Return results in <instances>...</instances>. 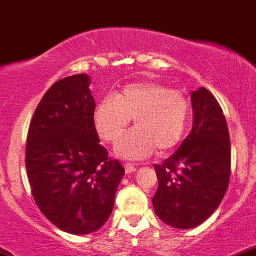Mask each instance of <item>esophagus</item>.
I'll return each instance as SVG.
<instances>
[{"instance_id":"esophagus-1","label":"esophagus","mask_w":256,"mask_h":256,"mask_svg":"<svg viewBox=\"0 0 256 256\" xmlns=\"http://www.w3.org/2000/svg\"><path fill=\"white\" fill-rule=\"evenodd\" d=\"M124 166H125L126 174H131V173H135V172H136V168H135V166H131V164H125Z\"/></svg>"}]
</instances>
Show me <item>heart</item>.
Masks as SVG:
<instances>
[{"label":"heart","mask_w":256,"mask_h":256,"mask_svg":"<svg viewBox=\"0 0 256 256\" xmlns=\"http://www.w3.org/2000/svg\"><path fill=\"white\" fill-rule=\"evenodd\" d=\"M134 118V128L114 146V155L140 160L156 150L169 152L179 144L190 118V102L182 92L156 82L126 86L120 93L100 101L93 114L102 140L116 142Z\"/></svg>","instance_id":"obj_1"}]
</instances>
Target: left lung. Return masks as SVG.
Masks as SVG:
<instances>
[{
    "instance_id": "1",
    "label": "left lung",
    "mask_w": 256,
    "mask_h": 256,
    "mask_svg": "<svg viewBox=\"0 0 256 256\" xmlns=\"http://www.w3.org/2000/svg\"><path fill=\"white\" fill-rule=\"evenodd\" d=\"M193 128L174 154L155 164L156 216L176 228H193L221 204L230 182L231 146L218 102L204 87L190 93Z\"/></svg>"
}]
</instances>
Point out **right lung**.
<instances>
[{
    "instance_id": "1",
    "label": "right lung",
    "mask_w": 256,
    "mask_h": 256,
    "mask_svg": "<svg viewBox=\"0 0 256 256\" xmlns=\"http://www.w3.org/2000/svg\"><path fill=\"white\" fill-rule=\"evenodd\" d=\"M90 83L87 74L54 83L35 110L26 140V172L35 202L52 225L73 235L104 225L125 174L100 145Z\"/></svg>"
}]
</instances>
